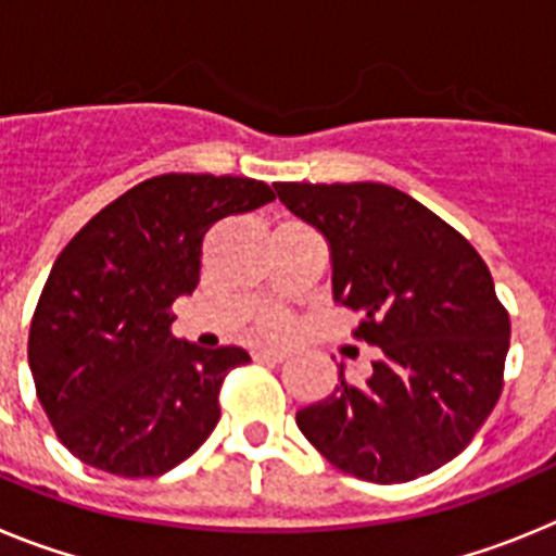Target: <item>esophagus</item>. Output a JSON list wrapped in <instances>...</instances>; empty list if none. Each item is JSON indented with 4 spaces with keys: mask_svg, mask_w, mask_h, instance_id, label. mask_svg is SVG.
<instances>
[{
    "mask_svg": "<svg viewBox=\"0 0 556 556\" xmlns=\"http://www.w3.org/2000/svg\"><path fill=\"white\" fill-rule=\"evenodd\" d=\"M255 358L258 362H283V358H289V353L283 348H258Z\"/></svg>",
    "mask_w": 556,
    "mask_h": 556,
    "instance_id": "1",
    "label": "esophagus"
}]
</instances>
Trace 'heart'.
<instances>
[{
	"label": "heart",
	"mask_w": 556,
	"mask_h": 556,
	"mask_svg": "<svg viewBox=\"0 0 556 556\" xmlns=\"http://www.w3.org/2000/svg\"><path fill=\"white\" fill-rule=\"evenodd\" d=\"M264 326H267V331L281 333L287 331V317H283V314H269L267 320H264Z\"/></svg>",
	"instance_id": "1"
}]
</instances>
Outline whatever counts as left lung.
<instances>
[{"instance_id":"left-lung-1","label":"left lung","mask_w":556,"mask_h":556,"mask_svg":"<svg viewBox=\"0 0 556 556\" xmlns=\"http://www.w3.org/2000/svg\"><path fill=\"white\" fill-rule=\"evenodd\" d=\"M331 250L333 303L362 314L353 337L381 348L365 384L345 381L298 412L339 470L397 484L443 468L498 404L509 314L473 244L384 184H275Z\"/></svg>"}]
</instances>
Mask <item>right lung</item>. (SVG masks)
<instances>
[{"mask_svg": "<svg viewBox=\"0 0 556 556\" xmlns=\"http://www.w3.org/2000/svg\"><path fill=\"white\" fill-rule=\"evenodd\" d=\"M264 180L159 175L88 219L52 264L27 358L58 440L125 479L164 476L219 424V390L248 351L172 337V303L200 283L214 223L273 203Z\"/></svg>", "mask_w": 556, "mask_h": 556, "instance_id": "1", "label": "right lung"}]
</instances>
